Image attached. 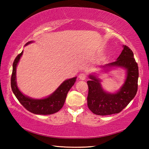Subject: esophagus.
Here are the masks:
<instances>
[{"label": "esophagus", "instance_id": "1", "mask_svg": "<svg viewBox=\"0 0 149 149\" xmlns=\"http://www.w3.org/2000/svg\"><path fill=\"white\" fill-rule=\"evenodd\" d=\"M86 77H87V75L85 73H81V74L79 75V78L81 80H85L86 79Z\"/></svg>", "mask_w": 149, "mask_h": 149}]
</instances>
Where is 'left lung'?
I'll use <instances>...</instances> for the list:
<instances>
[{
  "mask_svg": "<svg viewBox=\"0 0 149 149\" xmlns=\"http://www.w3.org/2000/svg\"><path fill=\"white\" fill-rule=\"evenodd\" d=\"M123 49L115 62L102 66L105 71L113 67L126 70L127 76L124 84L116 93L104 91L100 80L94 75H89L87 106L95 114L100 116L118 114L127 107L136 95L138 88L139 70L132 50L123 45Z\"/></svg>",
  "mask_w": 149,
  "mask_h": 149,
  "instance_id": "8db88e82",
  "label": "left lung"
}]
</instances>
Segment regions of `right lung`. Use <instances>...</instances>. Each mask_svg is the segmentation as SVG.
Segmentation results:
<instances>
[{"mask_svg": "<svg viewBox=\"0 0 149 149\" xmlns=\"http://www.w3.org/2000/svg\"><path fill=\"white\" fill-rule=\"evenodd\" d=\"M32 42H28L26 45ZM22 54L23 51L17 55L13 62V69L11 76V87L14 95L26 110L35 114L49 115L58 112L64 105L68 93L74 85L77 77H75L64 81L49 97L42 99H31L24 95L20 91L16 84V67Z\"/></svg>", "mask_w": 149, "mask_h": 149, "instance_id": "right-lung-1", "label": "right lung"}]
</instances>
